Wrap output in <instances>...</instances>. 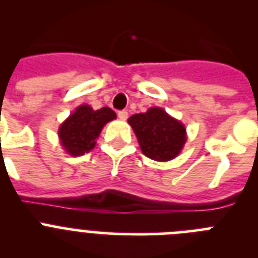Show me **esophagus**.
<instances>
[{
	"label": "esophagus",
	"instance_id": "1",
	"mask_svg": "<svg viewBox=\"0 0 258 258\" xmlns=\"http://www.w3.org/2000/svg\"><path fill=\"white\" fill-rule=\"evenodd\" d=\"M117 116H118V118H120V120L125 121V120L127 118V112H126V111H120V112L117 113Z\"/></svg>",
	"mask_w": 258,
	"mask_h": 258
}]
</instances>
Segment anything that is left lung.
I'll use <instances>...</instances> for the list:
<instances>
[{
  "label": "left lung",
  "mask_w": 258,
  "mask_h": 258,
  "mask_svg": "<svg viewBox=\"0 0 258 258\" xmlns=\"http://www.w3.org/2000/svg\"><path fill=\"white\" fill-rule=\"evenodd\" d=\"M143 154L156 161H169L181 154L187 141L186 127L165 109L151 107L127 118Z\"/></svg>",
  "instance_id": "8db88e82"
}]
</instances>
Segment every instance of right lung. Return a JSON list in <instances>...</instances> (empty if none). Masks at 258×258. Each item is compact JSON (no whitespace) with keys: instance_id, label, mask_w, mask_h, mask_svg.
Wrapping results in <instances>:
<instances>
[{"instance_id":"obj_1","label":"right lung","mask_w":258,"mask_h":258,"mask_svg":"<svg viewBox=\"0 0 258 258\" xmlns=\"http://www.w3.org/2000/svg\"><path fill=\"white\" fill-rule=\"evenodd\" d=\"M115 118L116 113L109 107L93 109L81 104L59 126V142L68 155L81 156L94 149L104 125Z\"/></svg>"}]
</instances>
